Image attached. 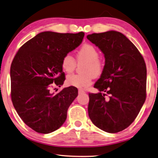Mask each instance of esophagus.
<instances>
[{
  "label": "esophagus",
  "instance_id": "esophagus-1",
  "mask_svg": "<svg viewBox=\"0 0 158 158\" xmlns=\"http://www.w3.org/2000/svg\"><path fill=\"white\" fill-rule=\"evenodd\" d=\"M81 93H85V91L81 90V89H79V94H81Z\"/></svg>",
  "mask_w": 158,
  "mask_h": 158
}]
</instances>
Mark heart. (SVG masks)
Masks as SVG:
<instances>
[{
  "label": "heart",
  "instance_id": "obj_1",
  "mask_svg": "<svg viewBox=\"0 0 158 158\" xmlns=\"http://www.w3.org/2000/svg\"><path fill=\"white\" fill-rule=\"evenodd\" d=\"M99 51L94 45L85 44L76 52L77 63L85 62L83 74H70L67 77L68 85L76 88H85L92 84L93 77H98L104 70L105 62L99 57ZM61 67L65 73H71L76 68L75 60L70 54H65L61 60Z\"/></svg>",
  "mask_w": 158,
  "mask_h": 158
}]
</instances>
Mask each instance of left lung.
I'll list each match as a JSON object with an SVG mask.
<instances>
[{
	"instance_id": "left-lung-1",
	"label": "left lung",
	"mask_w": 158,
	"mask_h": 158,
	"mask_svg": "<svg viewBox=\"0 0 158 158\" xmlns=\"http://www.w3.org/2000/svg\"><path fill=\"white\" fill-rule=\"evenodd\" d=\"M87 39L105 56L104 70L94 85L100 93L88 94V115L101 130L118 133L134 122L146 100L144 59L133 43L119 31L93 33Z\"/></svg>"
}]
</instances>
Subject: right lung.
Masks as SVG:
<instances>
[{"label": "right lung", "instance_id": "obj_1", "mask_svg": "<svg viewBox=\"0 0 158 158\" xmlns=\"http://www.w3.org/2000/svg\"><path fill=\"white\" fill-rule=\"evenodd\" d=\"M84 36L83 31L39 33L19 48L11 62V102L23 122L37 133H50L61 127L78 95L74 86L56 94L51 88L64 84L62 58L78 47Z\"/></svg>", "mask_w": 158, "mask_h": 158}]
</instances>
